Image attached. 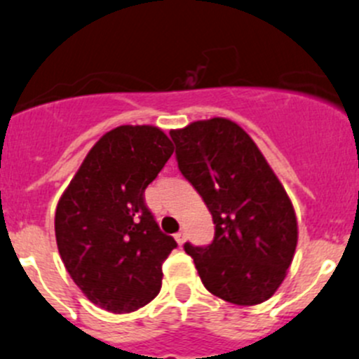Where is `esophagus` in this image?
<instances>
[{
    "instance_id": "1",
    "label": "esophagus",
    "mask_w": 359,
    "mask_h": 359,
    "mask_svg": "<svg viewBox=\"0 0 359 359\" xmlns=\"http://www.w3.org/2000/svg\"><path fill=\"white\" fill-rule=\"evenodd\" d=\"M175 240H177V243H179V245H182V243L186 242V231L175 233Z\"/></svg>"
}]
</instances>
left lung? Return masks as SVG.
<instances>
[{
    "mask_svg": "<svg viewBox=\"0 0 359 359\" xmlns=\"http://www.w3.org/2000/svg\"><path fill=\"white\" fill-rule=\"evenodd\" d=\"M170 137L179 170L215 224L210 245H184L201 283L229 304H263L286 279L297 249V214L286 189L233 121H194Z\"/></svg>",
    "mask_w": 359,
    "mask_h": 359,
    "instance_id": "obj_1",
    "label": "left lung"
}]
</instances>
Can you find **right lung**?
<instances>
[{
    "label": "right lung",
    "instance_id": "1",
    "mask_svg": "<svg viewBox=\"0 0 359 359\" xmlns=\"http://www.w3.org/2000/svg\"><path fill=\"white\" fill-rule=\"evenodd\" d=\"M173 154L156 126L103 135L55 208V242L73 283L98 307L126 314L161 290L163 261L177 247L159 229L144 193Z\"/></svg>",
    "mask_w": 359,
    "mask_h": 359
}]
</instances>
